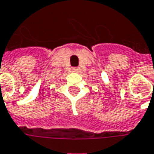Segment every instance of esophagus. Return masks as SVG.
I'll list each match as a JSON object with an SVG mask.
<instances>
[{
	"instance_id": "esophagus-1",
	"label": "esophagus",
	"mask_w": 154,
	"mask_h": 154,
	"mask_svg": "<svg viewBox=\"0 0 154 154\" xmlns=\"http://www.w3.org/2000/svg\"><path fill=\"white\" fill-rule=\"evenodd\" d=\"M72 71H73V72H77V71H78V68H77V67H73V68H72Z\"/></svg>"
}]
</instances>
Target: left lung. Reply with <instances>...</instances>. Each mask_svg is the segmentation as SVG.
<instances>
[{
	"label": "left lung",
	"instance_id": "8db88e82",
	"mask_svg": "<svg viewBox=\"0 0 154 154\" xmlns=\"http://www.w3.org/2000/svg\"><path fill=\"white\" fill-rule=\"evenodd\" d=\"M153 84H154V82H153Z\"/></svg>",
	"mask_w": 154,
	"mask_h": 154
}]
</instances>
